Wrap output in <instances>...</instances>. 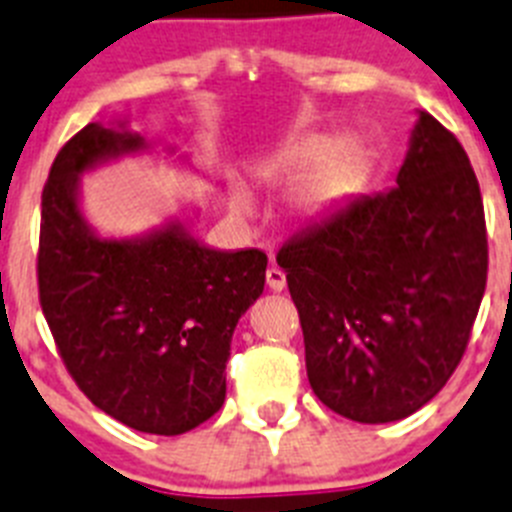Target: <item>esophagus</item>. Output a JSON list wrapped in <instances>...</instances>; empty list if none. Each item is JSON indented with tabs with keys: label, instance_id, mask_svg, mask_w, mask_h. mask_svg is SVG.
<instances>
[{
	"label": "esophagus",
	"instance_id": "1",
	"mask_svg": "<svg viewBox=\"0 0 512 512\" xmlns=\"http://www.w3.org/2000/svg\"><path fill=\"white\" fill-rule=\"evenodd\" d=\"M265 278H268L270 291L278 293V291H283V288H286V273H283L281 268H268Z\"/></svg>",
	"mask_w": 512,
	"mask_h": 512
}]
</instances>
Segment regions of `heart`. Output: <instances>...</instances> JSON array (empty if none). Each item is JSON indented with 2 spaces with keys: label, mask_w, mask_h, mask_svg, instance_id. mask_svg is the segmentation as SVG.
<instances>
[{
  "label": "heart",
  "mask_w": 512,
  "mask_h": 512,
  "mask_svg": "<svg viewBox=\"0 0 512 512\" xmlns=\"http://www.w3.org/2000/svg\"><path fill=\"white\" fill-rule=\"evenodd\" d=\"M337 149H340V141L335 136H319V133L299 136L275 151L268 167L273 172H301L317 163L318 167L301 180L299 190H296V206L304 211H319V208L330 206L340 195L342 182L348 175V157H345V151ZM234 203L239 211H250L252 198L247 188L237 185Z\"/></svg>",
  "instance_id": "1"
}]
</instances>
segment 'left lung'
Here are the masks:
<instances>
[{
  "label": "left lung",
  "instance_id": "obj_1",
  "mask_svg": "<svg viewBox=\"0 0 512 512\" xmlns=\"http://www.w3.org/2000/svg\"><path fill=\"white\" fill-rule=\"evenodd\" d=\"M306 376L355 422L410 417L459 366L487 283V229L464 146L417 110L397 188L363 195L278 252Z\"/></svg>",
  "mask_w": 512,
  "mask_h": 512
}]
</instances>
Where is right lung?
<instances>
[{
	"instance_id": "add662e5",
	"label": "right lung",
	"mask_w": 512,
	"mask_h": 512,
	"mask_svg": "<svg viewBox=\"0 0 512 512\" xmlns=\"http://www.w3.org/2000/svg\"><path fill=\"white\" fill-rule=\"evenodd\" d=\"M151 149L126 121L66 141L43 188L38 291L61 361L105 415L180 435L226 399V361L260 299L268 257L213 250L170 219L141 237H102L82 211V175Z\"/></svg>"
}]
</instances>
